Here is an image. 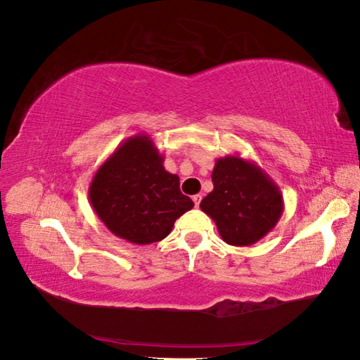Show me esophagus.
<instances>
[{"label":"esophagus","mask_w":360,"mask_h":360,"mask_svg":"<svg viewBox=\"0 0 360 360\" xmlns=\"http://www.w3.org/2000/svg\"><path fill=\"white\" fill-rule=\"evenodd\" d=\"M192 200H193L195 208H198V206H200V202H202V195H193Z\"/></svg>","instance_id":"obj_1"}]
</instances>
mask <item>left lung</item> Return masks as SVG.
I'll return each instance as SVG.
<instances>
[{"instance_id":"1","label":"left lung","mask_w":360,"mask_h":360,"mask_svg":"<svg viewBox=\"0 0 360 360\" xmlns=\"http://www.w3.org/2000/svg\"><path fill=\"white\" fill-rule=\"evenodd\" d=\"M214 188L200 203L231 246H251L275 229L284 211L279 187L264 169L240 155L216 160Z\"/></svg>"}]
</instances>
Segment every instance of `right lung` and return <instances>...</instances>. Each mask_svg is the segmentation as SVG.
<instances>
[{
  "mask_svg": "<svg viewBox=\"0 0 360 360\" xmlns=\"http://www.w3.org/2000/svg\"><path fill=\"white\" fill-rule=\"evenodd\" d=\"M146 133L125 139L94 174L89 200L106 229L131 245L162 241L176 219L193 208Z\"/></svg>",
  "mask_w": 360,
  "mask_h": 360,
  "instance_id": "1",
  "label": "right lung"
}]
</instances>
